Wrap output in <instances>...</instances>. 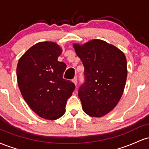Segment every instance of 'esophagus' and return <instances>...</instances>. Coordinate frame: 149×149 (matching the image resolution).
<instances>
[{
  "instance_id": "1",
  "label": "esophagus",
  "mask_w": 149,
  "mask_h": 149,
  "mask_svg": "<svg viewBox=\"0 0 149 149\" xmlns=\"http://www.w3.org/2000/svg\"><path fill=\"white\" fill-rule=\"evenodd\" d=\"M77 80H77V78H76H76H73V79L72 80V82H73V83H74V84L76 85H77Z\"/></svg>"
}]
</instances>
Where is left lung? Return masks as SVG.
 <instances>
[{
  "label": "left lung",
  "mask_w": 149,
  "mask_h": 149,
  "mask_svg": "<svg viewBox=\"0 0 149 149\" xmlns=\"http://www.w3.org/2000/svg\"><path fill=\"white\" fill-rule=\"evenodd\" d=\"M73 45L85 69V83L78 90L83 111L92 117H102L116 107L123 93L127 76L125 55L100 39Z\"/></svg>",
  "instance_id": "left-lung-1"
}]
</instances>
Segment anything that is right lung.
<instances>
[{
	"mask_svg": "<svg viewBox=\"0 0 149 149\" xmlns=\"http://www.w3.org/2000/svg\"><path fill=\"white\" fill-rule=\"evenodd\" d=\"M61 52L56 42H38L22 56L17 66L24 100L44 119L57 120L64 115L66 102L74 91V83L63 78L66 65L57 60Z\"/></svg>",
	"mask_w": 149,
	"mask_h": 149,
	"instance_id": "right-lung-1",
	"label": "right lung"
}]
</instances>
